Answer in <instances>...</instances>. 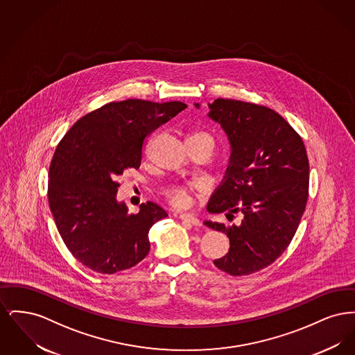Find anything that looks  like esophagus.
I'll return each instance as SVG.
<instances>
[{"mask_svg": "<svg viewBox=\"0 0 355 355\" xmlns=\"http://www.w3.org/2000/svg\"><path fill=\"white\" fill-rule=\"evenodd\" d=\"M178 218H180V220H185V222H189V223H190V225H193V226H201V220H198L197 217L191 216V214H187V213H180V214H178Z\"/></svg>", "mask_w": 355, "mask_h": 355, "instance_id": "1", "label": "esophagus"}]
</instances>
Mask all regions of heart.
Listing matches in <instances>:
<instances>
[{
	"mask_svg": "<svg viewBox=\"0 0 355 355\" xmlns=\"http://www.w3.org/2000/svg\"><path fill=\"white\" fill-rule=\"evenodd\" d=\"M198 141H207L214 145V138L207 132L201 130V129H196L187 135V142H198ZM198 190H200V187L194 184H191V185H171L165 190V194L169 198L171 205L181 207V206H185L189 201V196Z\"/></svg>",
	"mask_w": 355,
	"mask_h": 355,
	"instance_id": "obj_1",
	"label": "heart"
}]
</instances>
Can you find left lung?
Wrapping results in <instances>:
<instances>
[{"label": "left lung", "instance_id": "left-lung-1", "mask_svg": "<svg viewBox=\"0 0 355 355\" xmlns=\"http://www.w3.org/2000/svg\"><path fill=\"white\" fill-rule=\"evenodd\" d=\"M209 107L232 154L207 211H241L243 220L239 226L205 225L230 241L229 252L214 265L230 275H249L271 265L295 234L309 197V158L301 135L270 107L225 98Z\"/></svg>", "mask_w": 355, "mask_h": 355}]
</instances>
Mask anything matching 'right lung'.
Wrapping results in <instances>:
<instances>
[{
	"label": "right lung",
	"instance_id": "add662e5",
	"mask_svg": "<svg viewBox=\"0 0 355 355\" xmlns=\"http://www.w3.org/2000/svg\"><path fill=\"white\" fill-rule=\"evenodd\" d=\"M187 107L184 102H109L78 119L55 148L48 198L58 233L84 266L102 274L133 268L150 250L149 230L168 213L117 202V177L138 169L148 135Z\"/></svg>",
	"mask_w": 355,
	"mask_h": 355
}]
</instances>
